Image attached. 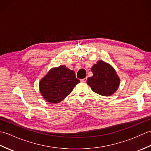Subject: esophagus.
I'll use <instances>...</instances> for the list:
<instances>
[{
  "instance_id": "34e87169",
  "label": "esophagus",
  "mask_w": 151,
  "mask_h": 151,
  "mask_svg": "<svg viewBox=\"0 0 151 151\" xmlns=\"http://www.w3.org/2000/svg\"><path fill=\"white\" fill-rule=\"evenodd\" d=\"M87 77L86 78H83V79H81V82H86V81H87Z\"/></svg>"
}]
</instances>
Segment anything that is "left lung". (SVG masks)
Returning <instances> with one entry per match:
<instances>
[{"label":"left lung","mask_w":151,"mask_h":151,"mask_svg":"<svg viewBox=\"0 0 151 151\" xmlns=\"http://www.w3.org/2000/svg\"><path fill=\"white\" fill-rule=\"evenodd\" d=\"M93 75L87 80V84L97 93L110 96L116 91L120 80L114 69L103 61H99L92 67Z\"/></svg>","instance_id":"8db88e82"}]
</instances>
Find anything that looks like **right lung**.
Returning a JSON list of instances; mask_svg holds the SVG:
<instances>
[{
	"mask_svg": "<svg viewBox=\"0 0 151 151\" xmlns=\"http://www.w3.org/2000/svg\"><path fill=\"white\" fill-rule=\"evenodd\" d=\"M80 82L75 73L61 65L51 69L40 83L41 95L47 102L56 104L69 95L74 87Z\"/></svg>",
	"mask_w": 151,
	"mask_h": 151,
	"instance_id": "1",
	"label": "right lung"
}]
</instances>
